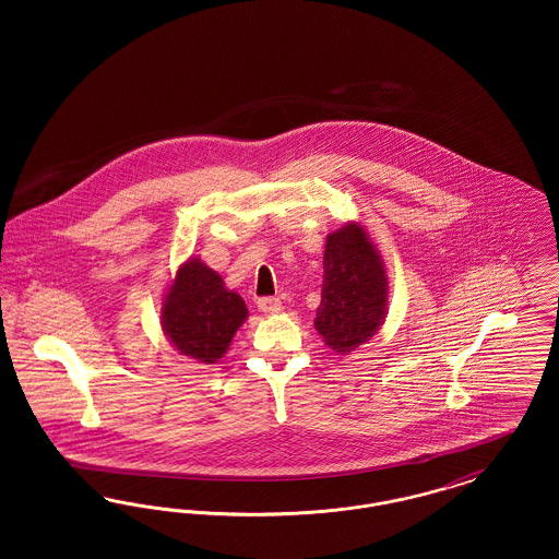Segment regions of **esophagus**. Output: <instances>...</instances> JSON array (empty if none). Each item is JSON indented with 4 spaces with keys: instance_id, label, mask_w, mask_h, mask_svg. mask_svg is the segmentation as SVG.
Returning <instances> with one entry per match:
<instances>
[{
    "instance_id": "34e87169",
    "label": "esophagus",
    "mask_w": 559,
    "mask_h": 559,
    "mask_svg": "<svg viewBox=\"0 0 559 559\" xmlns=\"http://www.w3.org/2000/svg\"><path fill=\"white\" fill-rule=\"evenodd\" d=\"M258 308L264 314H276V312H281V299L278 297H260Z\"/></svg>"
}]
</instances>
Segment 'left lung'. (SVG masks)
<instances>
[{
	"label": "left lung",
	"instance_id": "left-lung-1",
	"mask_svg": "<svg viewBox=\"0 0 559 559\" xmlns=\"http://www.w3.org/2000/svg\"><path fill=\"white\" fill-rule=\"evenodd\" d=\"M324 285L314 326L324 346L349 354L367 344L388 317V274L369 233L347 222L324 245Z\"/></svg>",
	"mask_w": 559,
	"mask_h": 559
}]
</instances>
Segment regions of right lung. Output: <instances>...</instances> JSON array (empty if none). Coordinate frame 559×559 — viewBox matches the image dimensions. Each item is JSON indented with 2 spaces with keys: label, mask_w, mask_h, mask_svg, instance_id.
Listing matches in <instances>:
<instances>
[{
  "label": "right lung",
  "mask_w": 559,
  "mask_h": 559,
  "mask_svg": "<svg viewBox=\"0 0 559 559\" xmlns=\"http://www.w3.org/2000/svg\"><path fill=\"white\" fill-rule=\"evenodd\" d=\"M249 317L239 293L226 289L224 278L188 258L163 295L160 326L169 344L201 365H215Z\"/></svg>",
  "instance_id": "1"
}]
</instances>
